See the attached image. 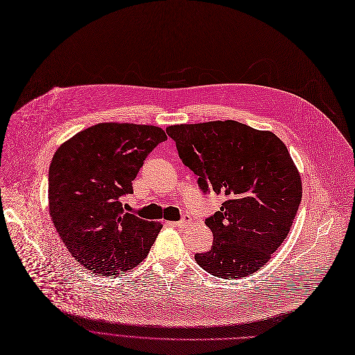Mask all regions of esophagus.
<instances>
[{
	"mask_svg": "<svg viewBox=\"0 0 355 355\" xmlns=\"http://www.w3.org/2000/svg\"><path fill=\"white\" fill-rule=\"evenodd\" d=\"M191 220H192V218L189 215H184L181 218V220L175 222V225H177V227H180V228H185V227H188V225L191 223Z\"/></svg>",
	"mask_w": 355,
	"mask_h": 355,
	"instance_id": "34e87169",
	"label": "esophagus"
}]
</instances>
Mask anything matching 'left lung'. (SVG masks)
I'll list each match as a JSON object with an SVG mask.
<instances>
[{"label":"left lung","instance_id":"1","mask_svg":"<svg viewBox=\"0 0 355 355\" xmlns=\"http://www.w3.org/2000/svg\"><path fill=\"white\" fill-rule=\"evenodd\" d=\"M200 188L227 198L205 219L214 242L197 263L223 279L262 269L292 228L302 201V178L284 143L272 132L235 120L166 128Z\"/></svg>","mask_w":355,"mask_h":355}]
</instances>
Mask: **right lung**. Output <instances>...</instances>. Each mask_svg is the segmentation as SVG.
<instances>
[{
    "mask_svg": "<svg viewBox=\"0 0 355 355\" xmlns=\"http://www.w3.org/2000/svg\"><path fill=\"white\" fill-rule=\"evenodd\" d=\"M167 140L163 128L99 123L63 143L49 166V215L75 259L93 273L116 276L148 254L159 222L123 211L120 198L153 148Z\"/></svg>",
    "mask_w": 355,
    "mask_h": 355,
    "instance_id": "obj_1",
    "label": "right lung"
}]
</instances>
